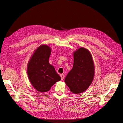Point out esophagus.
Here are the masks:
<instances>
[{"mask_svg": "<svg viewBox=\"0 0 123 123\" xmlns=\"http://www.w3.org/2000/svg\"><path fill=\"white\" fill-rule=\"evenodd\" d=\"M60 76L62 78V80L64 79V78H65V74H62L60 75Z\"/></svg>", "mask_w": 123, "mask_h": 123, "instance_id": "1", "label": "esophagus"}]
</instances>
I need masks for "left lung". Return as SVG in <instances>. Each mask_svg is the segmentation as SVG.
<instances>
[{
    "label": "left lung",
    "instance_id": "left-lung-1",
    "mask_svg": "<svg viewBox=\"0 0 123 123\" xmlns=\"http://www.w3.org/2000/svg\"><path fill=\"white\" fill-rule=\"evenodd\" d=\"M73 55V68L67 75L65 82L72 93L78 94L86 90L91 84L94 66L90 52L85 48H79Z\"/></svg>",
    "mask_w": 123,
    "mask_h": 123
}]
</instances>
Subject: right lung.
Wrapping results in <instances>:
<instances>
[{
	"label": "right lung",
	"instance_id": "1",
	"mask_svg": "<svg viewBox=\"0 0 123 123\" xmlns=\"http://www.w3.org/2000/svg\"><path fill=\"white\" fill-rule=\"evenodd\" d=\"M51 48L46 45L39 46L29 61L27 74L33 86L41 92H45L61 80L55 68L49 63Z\"/></svg>",
	"mask_w": 123,
	"mask_h": 123
}]
</instances>
